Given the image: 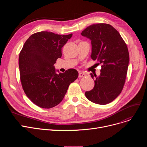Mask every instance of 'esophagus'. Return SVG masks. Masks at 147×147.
I'll list each match as a JSON object with an SVG mask.
<instances>
[{
  "label": "esophagus",
  "mask_w": 147,
  "mask_h": 147,
  "mask_svg": "<svg viewBox=\"0 0 147 147\" xmlns=\"http://www.w3.org/2000/svg\"><path fill=\"white\" fill-rule=\"evenodd\" d=\"M85 76H86V74H84V73H83L80 72V73H79V78H84V77H85Z\"/></svg>",
  "instance_id": "esophagus-1"
}]
</instances>
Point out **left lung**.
I'll return each instance as SVG.
<instances>
[{
  "instance_id": "left-lung-1",
  "label": "left lung",
  "mask_w": 147,
  "mask_h": 147,
  "mask_svg": "<svg viewBox=\"0 0 147 147\" xmlns=\"http://www.w3.org/2000/svg\"><path fill=\"white\" fill-rule=\"evenodd\" d=\"M81 34L91 40L90 57L101 64L99 76L90 73L94 79V88L86 91V98L92 102L107 104L121 93L125 83L129 63L127 45L113 26L104 23L92 24Z\"/></svg>"
}]
</instances>
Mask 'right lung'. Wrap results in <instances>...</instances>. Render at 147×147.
<instances>
[{"label":"right lung","instance_id":"right-lung-1","mask_svg":"<svg viewBox=\"0 0 147 147\" xmlns=\"http://www.w3.org/2000/svg\"><path fill=\"white\" fill-rule=\"evenodd\" d=\"M72 34L61 35L50 32L32 34L26 40L19 55L22 86L27 97L43 109L59 104L69 84L78 78L75 69L59 73L53 66L62 56L61 49Z\"/></svg>","mask_w":147,"mask_h":147}]
</instances>
